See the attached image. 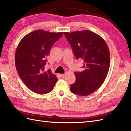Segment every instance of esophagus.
Segmentation results:
<instances>
[{"mask_svg":"<svg viewBox=\"0 0 131 131\" xmlns=\"http://www.w3.org/2000/svg\"><path fill=\"white\" fill-rule=\"evenodd\" d=\"M60 77H61V78H64V77H65V74H60Z\"/></svg>","mask_w":131,"mask_h":131,"instance_id":"esophagus-1","label":"esophagus"}]
</instances>
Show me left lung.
I'll return each mask as SVG.
<instances>
[{"label": "left lung", "mask_w": 131, "mask_h": 131, "mask_svg": "<svg viewBox=\"0 0 131 131\" xmlns=\"http://www.w3.org/2000/svg\"><path fill=\"white\" fill-rule=\"evenodd\" d=\"M66 39L77 60H83L84 70L75 72L76 81L70 85L72 93L88 96L101 87L109 70L110 58L108 47L101 36L88 30L65 32Z\"/></svg>", "instance_id": "8db88e82"}]
</instances>
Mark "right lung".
Masks as SVG:
<instances>
[{
	"label": "right lung",
	"mask_w": 131,
	"mask_h": 131,
	"mask_svg": "<svg viewBox=\"0 0 131 131\" xmlns=\"http://www.w3.org/2000/svg\"><path fill=\"white\" fill-rule=\"evenodd\" d=\"M63 34L35 30L25 36L17 47L16 70L26 87L36 93L50 92L57 81L50 69L44 71V66L52 46Z\"/></svg>",
	"instance_id": "right-lung-1"
}]
</instances>
